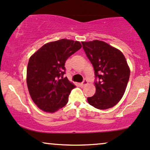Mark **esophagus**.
<instances>
[{
    "label": "esophagus",
    "mask_w": 150,
    "mask_h": 150,
    "mask_svg": "<svg viewBox=\"0 0 150 150\" xmlns=\"http://www.w3.org/2000/svg\"><path fill=\"white\" fill-rule=\"evenodd\" d=\"M87 84H88V81H87V79H84V81H82V82H81V85L82 86H84L85 85H86Z\"/></svg>",
    "instance_id": "obj_1"
}]
</instances>
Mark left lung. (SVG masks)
I'll return each mask as SVG.
<instances>
[{
	"label": "left lung",
	"mask_w": 150,
	"mask_h": 150,
	"mask_svg": "<svg viewBox=\"0 0 150 150\" xmlns=\"http://www.w3.org/2000/svg\"><path fill=\"white\" fill-rule=\"evenodd\" d=\"M81 43L96 77V93L87 98L88 102L98 109L114 107L122 98L129 79L130 70L124 54L102 41Z\"/></svg>",
	"instance_id": "left-lung-1"
}]
</instances>
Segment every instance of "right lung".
Wrapping results in <instances>:
<instances>
[{
	"label": "right lung",
	"mask_w": 150,
	"mask_h": 150,
	"mask_svg": "<svg viewBox=\"0 0 150 150\" xmlns=\"http://www.w3.org/2000/svg\"><path fill=\"white\" fill-rule=\"evenodd\" d=\"M81 48L79 41L60 39L43 45L30 57L27 69V84L33 102L45 112L64 107L75 86L65 74L67 59Z\"/></svg>",
	"instance_id": "1"
}]
</instances>
